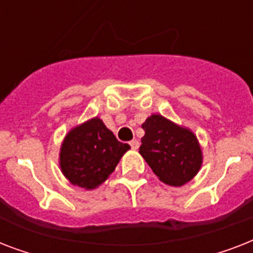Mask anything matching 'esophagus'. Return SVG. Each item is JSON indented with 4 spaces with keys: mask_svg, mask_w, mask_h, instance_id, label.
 Segmentation results:
<instances>
[{
    "mask_svg": "<svg viewBox=\"0 0 253 253\" xmlns=\"http://www.w3.org/2000/svg\"><path fill=\"white\" fill-rule=\"evenodd\" d=\"M130 146H131V148H132V150H138L139 142L136 140V139H134V140H131V142H130Z\"/></svg>",
    "mask_w": 253,
    "mask_h": 253,
    "instance_id": "34e87169",
    "label": "esophagus"
}]
</instances>
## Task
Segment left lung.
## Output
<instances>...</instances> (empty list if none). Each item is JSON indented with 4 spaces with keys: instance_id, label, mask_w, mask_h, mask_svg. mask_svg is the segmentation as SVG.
I'll return each mask as SVG.
<instances>
[{
    "instance_id": "obj_1",
    "label": "left lung",
    "mask_w": 253,
    "mask_h": 253,
    "mask_svg": "<svg viewBox=\"0 0 253 253\" xmlns=\"http://www.w3.org/2000/svg\"><path fill=\"white\" fill-rule=\"evenodd\" d=\"M144 136L139 154L159 180L181 186L196 176L202 166V150L192 131L160 114H152L142 125Z\"/></svg>"
}]
</instances>
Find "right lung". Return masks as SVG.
I'll use <instances>...</instances> for the list:
<instances>
[{
  "mask_svg": "<svg viewBox=\"0 0 253 253\" xmlns=\"http://www.w3.org/2000/svg\"><path fill=\"white\" fill-rule=\"evenodd\" d=\"M126 143L117 140L99 118L73 127L60 148V168L72 185L86 190L98 188L109 178L125 152Z\"/></svg>",
  "mask_w": 253,
  "mask_h": 253,
  "instance_id": "obj_1",
  "label": "right lung"
}]
</instances>
